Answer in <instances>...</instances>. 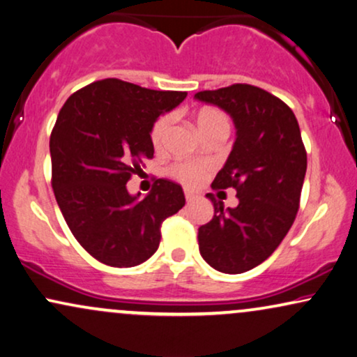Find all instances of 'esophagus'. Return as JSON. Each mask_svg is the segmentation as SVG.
I'll use <instances>...</instances> for the list:
<instances>
[{"label":"esophagus","mask_w":357,"mask_h":357,"mask_svg":"<svg viewBox=\"0 0 357 357\" xmlns=\"http://www.w3.org/2000/svg\"><path fill=\"white\" fill-rule=\"evenodd\" d=\"M184 196H186V201L188 202H192L194 199H196V194H194L192 191H189V189H186V191H184Z\"/></svg>","instance_id":"obj_1"}]
</instances>
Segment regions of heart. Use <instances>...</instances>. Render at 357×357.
<instances>
[{"label": "heart", "mask_w": 357, "mask_h": 357, "mask_svg": "<svg viewBox=\"0 0 357 357\" xmlns=\"http://www.w3.org/2000/svg\"><path fill=\"white\" fill-rule=\"evenodd\" d=\"M171 121H173V117H171L169 114H165V116H161L158 121L153 123V127H151V144H153L156 149H160V146L165 144ZM196 123H197V129L201 130L202 135L211 134V132L217 129H227V130L230 129L228 116L217 107L201 109L196 116ZM206 169L207 168L204 165L179 163L173 166V174L179 179V181H183L184 184H189V186H191V184H197L201 181L204 174H206Z\"/></svg>", "instance_id": "obj_1"}]
</instances>
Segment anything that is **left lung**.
I'll use <instances>...</instances> for the list:
<instances>
[{
    "label": "left lung",
    "instance_id": "1",
    "mask_svg": "<svg viewBox=\"0 0 357 357\" xmlns=\"http://www.w3.org/2000/svg\"><path fill=\"white\" fill-rule=\"evenodd\" d=\"M197 101L213 104L234 119L236 139L212 188H234L238 206L213 204L212 220L199 228L204 261L225 274H241L268 259L296 220L307 153L292 109L251 86L201 91Z\"/></svg>",
    "mask_w": 357,
    "mask_h": 357
}]
</instances>
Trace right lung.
Returning <instances> with one entry per match:
<instances>
[{"mask_svg":"<svg viewBox=\"0 0 357 357\" xmlns=\"http://www.w3.org/2000/svg\"><path fill=\"white\" fill-rule=\"evenodd\" d=\"M186 96L107 78L71 94L60 109L50 135L52 188L71 234L101 263H145L158 250L161 223L186 204L183 188L168 179H156L144 199L126 186L153 156L156 119Z\"/></svg>","mask_w":357,"mask_h":357,"instance_id":"obj_1","label":"right lung"}]
</instances>
